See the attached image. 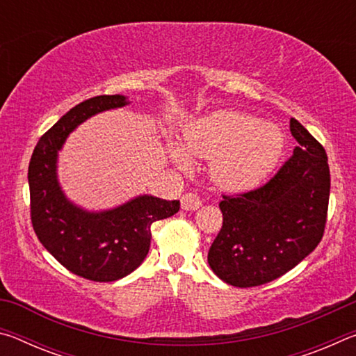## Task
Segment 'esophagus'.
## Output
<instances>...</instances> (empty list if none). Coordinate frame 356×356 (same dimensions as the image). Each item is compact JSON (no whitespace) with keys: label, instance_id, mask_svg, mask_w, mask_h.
Listing matches in <instances>:
<instances>
[{"label":"esophagus","instance_id":"34e87169","mask_svg":"<svg viewBox=\"0 0 356 356\" xmlns=\"http://www.w3.org/2000/svg\"><path fill=\"white\" fill-rule=\"evenodd\" d=\"M180 202H182L184 210H196L202 206V201L200 200V196L195 195V193H185Z\"/></svg>","mask_w":356,"mask_h":356}]
</instances>
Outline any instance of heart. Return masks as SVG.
Instances as JSON below:
<instances>
[{
    "label": "heart",
    "instance_id": "b5f03b06",
    "mask_svg": "<svg viewBox=\"0 0 356 356\" xmlns=\"http://www.w3.org/2000/svg\"><path fill=\"white\" fill-rule=\"evenodd\" d=\"M284 149V135L252 114L218 110L191 120L184 129V146L172 144L171 160L190 170L191 155L213 159V182L227 191H248L275 170Z\"/></svg>",
    "mask_w": 356,
    "mask_h": 356
}]
</instances>
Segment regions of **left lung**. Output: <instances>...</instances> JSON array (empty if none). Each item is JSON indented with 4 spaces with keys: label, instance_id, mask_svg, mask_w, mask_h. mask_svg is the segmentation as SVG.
Returning a JSON list of instances; mask_svg holds the SVG:
<instances>
[{
    "label": "left lung",
    "instance_id": "8db88e82",
    "mask_svg": "<svg viewBox=\"0 0 356 356\" xmlns=\"http://www.w3.org/2000/svg\"><path fill=\"white\" fill-rule=\"evenodd\" d=\"M291 134L298 144L275 177L220 202L222 226L207 261L227 284L254 287L280 278L322 240L330 200L327 154L293 118Z\"/></svg>",
    "mask_w": 356,
    "mask_h": 356
}]
</instances>
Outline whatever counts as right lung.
I'll return each instance as SVG.
<instances>
[{"mask_svg": "<svg viewBox=\"0 0 356 356\" xmlns=\"http://www.w3.org/2000/svg\"><path fill=\"white\" fill-rule=\"evenodd\" d=\"M125 95H97L72 108L40 138L29 161L31 221L40 243L81 278L110 282L130 275L147 256L150 226L179 212V201L141 195L118 207L91 212L72 202L58 180V154L84 120L129 105Z\"/></svg>", "mask_w": 356, "mask_h": 356, "instance_id": "obj_1", "label": "right lung"}]
</instances>
